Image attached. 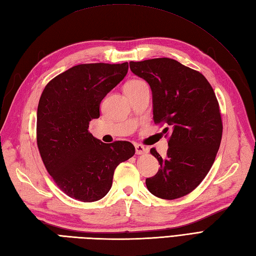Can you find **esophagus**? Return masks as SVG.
<instances>
[{"instance_id":"esophagus-1","label":"esophagus","mask_w":256,"mask_h":256,"mask_svg":"<svg viewBox=\"0 0 256 256\" xmlns=\"http://www.w3.org/2000/svg\"><path fill=\"white\" fill-rule=\"evenodd\" d=\"M135 153H136L138 155L146 154V153H148V148H146L145 146L140 145V144H135Z\"/></svg>"}]
</instances>
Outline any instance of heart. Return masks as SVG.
<instances>
[{
  "instance_id": "1",
  "label": "heart",
  "mask_w": 256,
  "mask_h": 256,
  "mask_svg": "<svg viewBox=\"0 0 256 256\" xmlns=\"http://www.w3.org/2000/svg\"><path fill=\"white\" fill-rule=\"evenodd\" d=\"M142 84H145L144 81L138 80V79H133V80H130L128 82H126V84L124 86V89L134 88V86H142Z\"/></svg>"
}]
</instances>
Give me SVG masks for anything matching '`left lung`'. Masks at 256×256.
I'll list each match as a JSON object with an SVG mask.
<instances>
[{"label":"left lung","instance_id":"1","mask_svg":"<svg viewBox=\"0 0 256 256\" xmlns=\"http://www.w3.org/2000/svg\"><path fill=\"white\" fill-rule=\"evenodd\" d=\"M130 68L150 86L154 122L166 126L170 146L164 160L150 150L160 168L146 178V187L162 199L182 198L199 186L216 160L224 130L219 102L202 74L175 59L130 62Z\"/></svg>","mask_w":256,"mask_h":256}]
</instances>
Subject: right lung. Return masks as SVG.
<instances>
[{"instance_id":"right-lung-1","label":"right lung","mask_w":256,"mask_h":256,"mask_svg":"<svg viewBox=\"0 0 256 256\" xmlns=\"http://www.w3.org/2000/svg\"><path fill=\"white\" fill-rule=\"evenodd\" d=\"M128 64H81L45 86L37 108L36 138L42 162L59 189L84 202L100 200L120 162L134 155L126 140L106 144L89 132L100 103L126 76Z\"/></svg>"}]
</instances>
